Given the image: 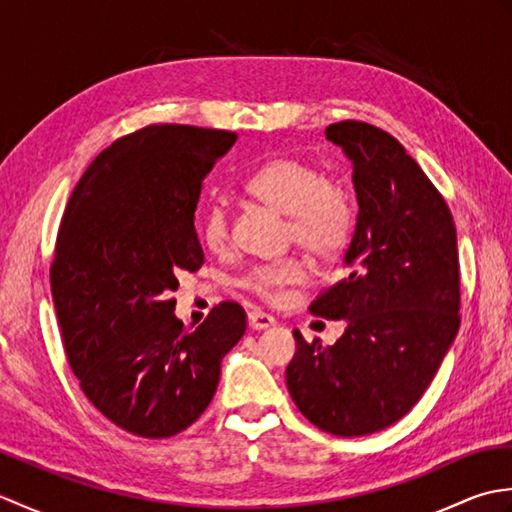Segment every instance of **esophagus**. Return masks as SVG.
Wrapping results in <instances>:
<instances>
[{
    "mask_svg": "<svg viewBox=\"0 0 512 512\" xmlns=\"http://www.w3.org/2000/svg\"><path fill=\"white\" fill-rule=\"evenodd\" d=\"M275 325V319L273 317H268V314H264V312H257V310H253V312H248V328L250 330H268V328H273Z\"/></svg>",
    "mask_w": 512,
    "mask_h": 512,
    "instance_id": "obj_1",
    "label": "esophagus"
}]
</instances>
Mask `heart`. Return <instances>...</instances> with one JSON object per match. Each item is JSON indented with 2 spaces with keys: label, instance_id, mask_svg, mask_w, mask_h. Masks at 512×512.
<instances>
[{
  "label": "heart",
  "instance_id": "heart-1",
  "mask_svg": "<svg viewBox=\"0 0 512 512\" xmlns=\"http://www.w3.org/2000/svg\"><path fill=\"white\" fill-rule=\"evenodd\" d=\"M250 198L268 209L288 215V242L317 259L332 262L352 244L356 231V200L339 178L325 176L314 162L299 156H275L250 173L246 184ZM200 237L206 248L222 253L231 242V213L222 200L211 202L200 215ZM306 275L297 257L257 266L242 286L268 303H277L290 286Z\"/></svg>",
  "mask_w": 512,
  "mask_h": 512
}]
</instances>
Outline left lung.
I'll list each match as a JSON object with an SVG mask.
<instances>
[{"label":"left lung","instance_id":"obj_1","mask_svg":"<svg viewBox=\"0 0 512 512\" xmlns=\"http://www.w3.org/2000/svg\"><path fill=\"white\" fill-rule=\"evenodd\" d=\"M325 138L352 160L358 217L345 277L310 312L347 328L334 345L295 330L286 383L314 427L356 438L416 405L458 334V237L442 193L394 136L341 121Z\"/></svg>","mask_w":512,"mask_h":512}]
</instances>
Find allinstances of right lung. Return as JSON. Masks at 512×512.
Masks as SVG:
<instances>
[{
  "mask_svg": "<svg viewBox=\"0 0 512 512\" xmlns=\"http://www.w3.org/2000/svg\"><path fill=\"white\" fill-rule=\"evenodd\" d=\"M235 140L226 129L140 127L92 160L65 206L50 266L65 356L92 405L138 438L191 427L246 332L235 301L191 330L171 297L204 264L193 224L202 180Z\"/></svg>",
  "mask_w": 512,
  "mask_h": 512,
  "instance_id": "right-lung-1",
  "label": "right lung"
}]
</instances>
